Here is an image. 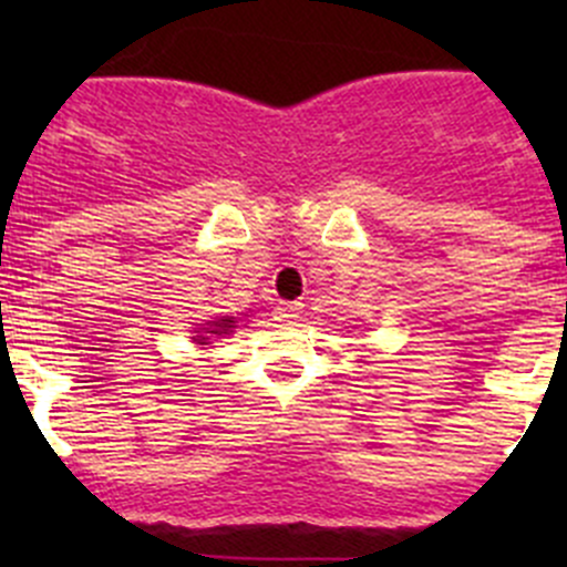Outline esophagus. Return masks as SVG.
<instances>
[{
    "label": "esophagus",
    "instance_id": "esophagus-1",
    "mask_svg": "<svg viewBox=\"0 0 567 567\" xmlns=\"http://www.w3.org/2000/svg\"><path fill=\"white\" fill-rule=\"evenodd\" d=\"M299 301H279V305L274 307V320H279V323H293V320L299 318Z\"/></svg>",
    "mask_w": 567,
    "mask_h": 567
}]
</instances>
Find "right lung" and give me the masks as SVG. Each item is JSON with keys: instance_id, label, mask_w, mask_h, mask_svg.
Wrapping results in <instances>:
<instances>
[{"instance_id": "right-lung-1", "label": "right lung", "mask_w": 567, "mask_h": 567, "mask_svg": "<svg viewBox=\"0 0 567 567\" xmlns=\"http://www.w3.org/2000/svg\"><path fill=\"white\" fill-rule=\"evenodd\" d=\"M230 329H236V320H233V318L210 320V323H208V331H203V334L197 337V346H208V340H210V338H205V333H210L212 337H214V334L219 337V334H230Z\"/></svg>"}]
</instances>
